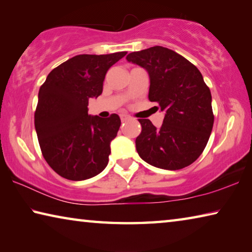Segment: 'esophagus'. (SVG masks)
Wrapping results in <instances>:
<instances>
[{
  "mask_svg": "<svg viewBox=\"0 0 252 252\" xmlns=\"http://www.w3.org/2000/svg\"><path fill=\"white\" fill-rule=\"evenodd\" d=\"M120 118H121L122 122H125V121H126V120H129L130 116H127V114H126V113H121V114H120Z\"/></svg>",
  "mask_w": 252,
  "mask_h": 252,
  "instance_id": "esophagus-1",
  "label": "esophagus"
}]
</instances>
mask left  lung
Returning a JSON list of instances; mask_svg holds the SVG:
<instances>
[{"mask_svg":"<svg viewBox=\"0 0 252 252\" xmlns=\"http://www.w3.org/2000/svg\"><path fill=\"white\" fill-rule=\"evenodd\" d=\"M126 60L148 72L149 100L164 112L159 129L149 119L139 120L142 131L135 148L140 158L164 170L193 163L207 146L215 120L211 92L202 74L182 55L163 46L132 52Z\"/></svg>","mask_w":252,"mask_h":252,"instance_id":"left-lung-1","label":"left lung"}]
</instances>
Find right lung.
I'll return each instance as SVG.
<instances>
[{
    "instance_id": "obj_1",
    "label": "right lung",
    "mask_w": 252,
    "mask_h": 252,
    "mask_svg": "<svg viewBox=\"0 0 252 252\" xmlns=\"http://www.w3.org/2000/svg\"><path fill=\"white\" fill-rule=\"evenodd\" d=\"M126 54L75 55L51 71L40 88L35 131L45 161L61 177L87 180L108 165L120 117L90 116L88 104L101 94L106 72Z\"/></svg>"
}]
</instances>
